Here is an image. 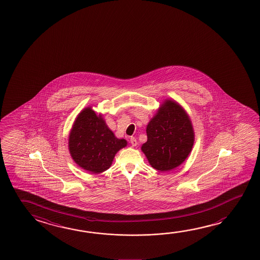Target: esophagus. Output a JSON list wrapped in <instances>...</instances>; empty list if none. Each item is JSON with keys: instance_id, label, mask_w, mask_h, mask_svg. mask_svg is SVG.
I'll return each mask as SVG.
<instances>
[{"instance_id": "1", "label": "esophagus", "mask_w": 260, "mask_h": 260, "mask_svg": "<svg viewBox=\"0 0 260 260\" xmlns=\"http://www.w3.org/2000/svg\"><path fill=\"white\" fill-rule=\"evenodd\" d=\"M131 143H132V146H137V144H138V141H137L136 138L132 137V138H131Z\"/></svg>"}]
</instances>
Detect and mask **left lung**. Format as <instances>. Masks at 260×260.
Segmentation results:
<instances>
[{"instance_id":"obj_1","label":"left lung","mask_w":260,"mask_h":260,"mask_svg":"<svg viewBox=\"0 0 260 260\" xmlns=\"http://www.w3.org/2000/svg\"><path fill=\"white\" fill-rule=\"evenodd\" d=\"M148 140L141 146L153 168L167 172L176 168L191 152L194 133L191 119L175 101L166 100L146 128Z\"/></svg>"}]
</instances>
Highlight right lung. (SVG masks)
I'll return each mask as SVG.
<instances>
[{
    "label": "right lung",
    "instance_id": "add662e5",
    "mask_svg": "<svg viewBox=\"0 0 260 260\" xmlns=\"http://www.w3.org/2000/svg\"><path fill=\"white\" fill-rule=\"evenodd\" d=\"M126 146L127 141L116 138L91 107L78 115L69 134V151L74 161L92 173L110 168L116 153Z\"/></svg>",
    "mask_w": 260,
    "mask_h": 260
}]
</instances>
